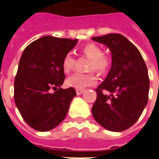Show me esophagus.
Here are the masks:
<instances>
[{
  "instance_id": "obj_1",
  "label": "esophagus",
  "mask_w": 159,
  "mask_h": 159,
  "mask_svg": "<svg viewBox=\"0 0 159 159\" xmlns=\"http://www.w3.org/2000/svg\"><path fill=\"white\" fill-rule=\"evenodd\" d=\"M76 92H77V95H81V94H82L83 92H84V90H83V89H77V91H76Z\"/></svg>"
}]
</instances>
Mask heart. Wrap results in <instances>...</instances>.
Wrapping results in <instances>:
<instances>
[{"label": "heart", "mask_w": 159, "mask_h": 159, "mask_svg": "<svg viewBox=\"0 0 159 159\" xmlns=\"http://www.w3.org/2000/svg\"><path fill=\"white\" fill-rule=\"evenodd\" d=\"M82 52L91 59L89 69L95 70L101 74L105 73L110 68L111 64V57L108 55L103 53L102 49L95 43H87L82 49ZM74 57L71 53H67L62 59V69L66 73H68L74 67ZM97 78L94 73H80L76 72L71 75L67 80V83L69 87L76 89H84L86 87L93 86L97 83Z\"/></svg>", "instance_id": "heart-1"}]
</instances>
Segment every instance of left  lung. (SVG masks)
Instances as JSON below:
<instances>
[{"label": "left lung", "instance_id": "left-lung-1", "mask_svg": "<svg viewBox=\"0 0 159 159\" xmlns=\"http://www.w3.org/2000/svg\"><path fill=\"white\" fill-rule=\"evenodd\" d=\"M92 39L107 46L111 53V69L96 89L92 115L106 129L121 132L138 120L147 106L148 69L138 48L122 34H109Z\"/></svg>", "mask_w": 159, "mask_h": 159}]
</instances>
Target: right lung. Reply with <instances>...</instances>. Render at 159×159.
<instances>
[{
  "mask_svg": "<svg viewBox=\"0 0 159 159\" xmlns=\"http://www.w3.org/2000/svg\"><path fill=\"white\" fill-rule=\"evenodd\" d=\"M77 43V39L47 35L25 48L15 78L14 98L24 120L31 128L49 131L67 116L77 93L73 87L61 88L65 79L62 62Z\"/></svg>",
  "mask_w": 159,
  "mask_h": 159,
  "instance_id": "1",
  "label": "right lung"
}]
</instances>
